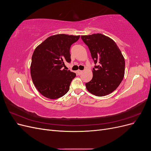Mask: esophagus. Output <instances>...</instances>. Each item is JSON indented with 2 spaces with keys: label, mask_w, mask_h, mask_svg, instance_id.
Masks as SVG:
<instances>
[{
  "label": "esophagus",
  "mask_w": 151,
  "mask_h": 151,
  "mask_svg": "<svg viewBox=\"0 0 151 151\" xmlns=\"http://www.w3.org/2000/svg\"><path fill=\"white\" fill-rule=\"evenodd\" d=\"M82 73H83V70H78L77 71V74H78V75H80V74H81Z\"/></svg>",
  "instance_id": "obj_1"
}]
</instances>
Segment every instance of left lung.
I'll use <instances>...</instances> for the list:
<instances>
[{"label":"left lung","instance_id":"8db88e82","mask_svg":"<svg viewBox=\"0 0 151 151\" xmlns=\"http://www.w3.org/2000/svg\"><path fill=\"white\" fill-rule=\"evenodd\" d=\"M88 47L95 65L93 78L86 83L89 93L104 96L113 92L125 74V59L116 43L104 35L97 33L81 36Z\"/></svg>","mask_w":151,"mask_h":151}]
</instances>
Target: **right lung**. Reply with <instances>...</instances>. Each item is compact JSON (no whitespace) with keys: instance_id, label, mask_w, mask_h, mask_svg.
Segmentation results:
<instances>
[{"instance_id":"right-lung-1","label":"right lung","mask_w":151,"mask_h":151,"mask_svg":"<svg viewBox=\"0 0 151 151\" xmlns=\"http://www.w3.org/2000/svg\"><path fill=\"white\" fill-rule=\"evenodd\" d=\"M80 36L65 34L50 36L36 47L32 55L31 76L36 88L43 96L55 99L69 90L76 73L62 69L71 61L70 48Z\"/></svg>"}]
</instances>
